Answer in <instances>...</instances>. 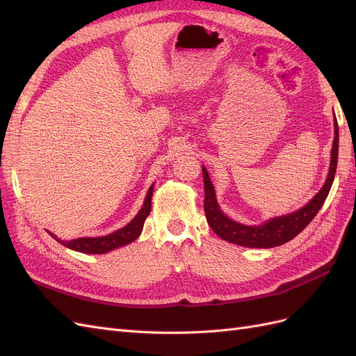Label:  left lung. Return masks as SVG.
I'll use <instances>...</instances> for the list:
<instances>
[{
  "mask_svg": "<svg viewBox=\"0 0 356 356\" xmlns=\"http://www.w3.org/2000/svg\"><path fill=\"white\" fill-rule=\"evenodd\" d=\"M337 156H339V124L334 122V143L331 149V165L328 178L324 187L319 190L318 195L312 199L306 207L294 213L282 215V217L272 218L263 225H245L239 224L221 212L218 208L217 199H215L213 186L209 179L208 172L202 168L203 172V184H204V213H207L208 224L211 229L217 233L221 239L230 243H236L248 248H273L284 245L294 239L296 236L306 229V225L315 218V215L324 204L330 188L332 186L334 175L337 169Z\"/></svg>",
  "mask_w": 356,
  "mask_h": 356,
  "instance_id": "8db88e82",
  "label": "left lung"
}]
</instances>
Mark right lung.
I'll return each instance as SVG.
<instances>
[{
    "mask_svg": "<svg viewBox=\"0 0 356 356\" xmlns=\"http://www.w3.org/2000/svg\"><path fill=\"white\" fill-rule=\"evenodd\" d=\"M152 196H153V186L148 188L145 202L143 204L141 211L136 213V217L124 225L123 229L117 230L111 234L102 236V238H79L74 241H60L56 236H51L55 238L58 242H60L63 246L70 248V250L84 252V254H105L108 251L115 250V248H120L123 245H127L134 242L139 234L143 232L144 222L147 217L149 215V211H152Z\"/></svg>",
    "mask_w": 356,
    "mask_h": 356,
    "instance_id": "add662e5",
    "label": "right lung"
}]
</instances>
